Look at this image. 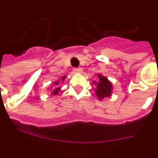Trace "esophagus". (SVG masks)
Masks as SVG:
<instances>
[{
	"label": "esophagus",
	"mask_w": 158,
	"mask_h": 158,
	"mask_svg": "<svg viewBox=\"0 0 158 158\" xmlns=\"http://www.w3.org/2000/svg\"><path fill=\"white\" fill-rule=\"evenodd\" d=\"M73 71L76 73H81L82 72V68H74L73 69Z\"/></svg>",
	"instance_id": "34e87169"
}]
</instances>
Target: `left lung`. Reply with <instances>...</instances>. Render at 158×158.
Instances as JSON below:
<instances>
[{"label":"left lung","mask_w":158,"mask_h":158,"mask_svg":"<svg viewBox=\"0 0 158 158\" xmlns=\"http://www.w3.org/2000/svg\"><path fill=\"white\" fill-rule=\"evenodd\" d=\"M97 76L99 79L97 80V82L94 81V84H95V86L97 87L95 92L98 99L101 100L104 97H110L112 92V85L110 82H109L108 79L102 75L98 74Z\"/></svg>","instance_id":"8db88e82"}]
</instances>
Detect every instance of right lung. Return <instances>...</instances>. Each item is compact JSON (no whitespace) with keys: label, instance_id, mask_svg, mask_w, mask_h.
Returning a JSON list of instances; mask_svg holds the SVG:
<instances>
[{"label":"right lung","instance_id":"add662e5","mask_svg":"<svg viewBox=\"0 0 158 158\" xmlns=\"http://www.w3.org/2000/svg\"><path fill=\"white\" fill-rule=\"evenodd\" d=\"M66 76H63V77H61V81H64V79H65ZM58 83H59V81H57V82H54V84H55V86H54V88L51 86V94H54V95H56V94H58V91L60 90V88H59L58 86Z\"/></svg>","mask_w":158,"mask_h":158}]
</instances>
